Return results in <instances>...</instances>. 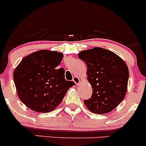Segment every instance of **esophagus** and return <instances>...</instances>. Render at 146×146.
I'll use <instances>...</instances> for the list:
<instances>
[{
    "instance_id": "esophagus-1",
    "label": "esophagus",
    "mask_w": 146,
    "mask_h": 146,
    "mask_svg": "<svg viewBox=\"0 0 146 146\" xmlns=\"http://www.w3.org/2000/svg\"><path fill=\"white\" fill-rule=\"evenodd\" d=\"M73 81H74V83H75L76 85H78L80 83V78L78 77H73Z\"/></svg>"
}]
</instances>
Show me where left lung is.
<instances>
[{"mask_svg": "<svg viewBox=\"0 0 146 146\" xmlns=\"http://www.w3.org/2000/svg\"><path fill=\"white\" fill-rule=\"evenodd\" d=\"M80 59L87 65V74L92 95L84 100L91 112L104 114L112 111L123 101L127 91L129 69L123 59L114 52L102 48L81 51Z\"/></svg>", "mask_w": 146, "mask_h": 146, "instance_id": "obj_1", "label": "left lung"}]
</instances>
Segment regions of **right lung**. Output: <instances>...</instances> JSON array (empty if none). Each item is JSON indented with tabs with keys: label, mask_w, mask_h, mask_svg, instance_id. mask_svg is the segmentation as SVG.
<instances>
[{
	"label": "right lung",
	"mask_w": 146,
	"mask_h": 146,
	"mask_svg": "<svg viewBox=\"0 0 146 146\" xmlns=\"http://www.w3.org/2000/svg\"><path fill=\"white\" fill-rule=\"evenodd\" d=\"M64 55L42 50L27 55L14 71V82L23 104L38 113H49L61 102L73 81L66 80L65 70L56 69Z\"/></svg>",
	"instance_id": "obj_1"
}]
</instances>
